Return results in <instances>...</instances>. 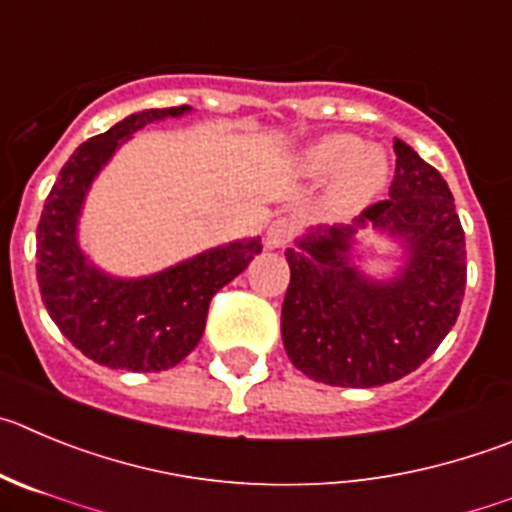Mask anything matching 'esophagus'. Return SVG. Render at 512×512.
Returning a JSON list of instances; mask_svg holds the SVG:
<instances>
[{"mask_svg": "<svg viewBox=\"0 0 512 512\" xmlns=\"http://www.w3.org/2000/svg\"><path fill=\"white\" fill-rule=\"evenodd\" d=\"M295 234V224L290 219L280 217L267 227L265 234V245L272 247V250H280V247H288L290 240H293Z\"/></svg>", "mask_w": 512, "mask_h": 512, "instance_id": "1", "label": "esophagus"}]
</instances>
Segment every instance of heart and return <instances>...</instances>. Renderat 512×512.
<instances>
[{
  "mask_svg": "<svg viewBox=\"0 0 512 512\" xmlns=\"http://www.w3.org/2000/svg\"><path fill=\"white\" fill-rule=\"evenodd\" d=\"M298 171L308 179L338 176L331 191V207L336 212H356L386 186L389 159L381 148H364L361 138L333 133L300 156Z\"/></svg>",
  "mask_w": 512,
  "mask_h": 512,
  "instance_id": "b5f03b06",
  "label": "heart"
}]
</instances>
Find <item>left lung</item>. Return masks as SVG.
<instances>
[{
    "label": "left lung",
    "mask_w": 512,
    "mask_h": 512,
    "mask_svg": "<svg viewBox=\"0 0 512 512\" xmlns=\"http://www.w3.org/2000/svg\"><path fill=\"white\" fill-rule=\"evenodd\" d=\"M394 154L389 199L366 207L353 227H318L285 250V351L323 384L369 389L412 374L460 315L467 250L450 186L399 138ZM366 223L408 240L410 265L394 284H371L347 262V240Z\"/></svg>",
    "instance_id": "8db88e82"
}]
</instances>
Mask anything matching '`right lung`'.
Returning a JSON list of instances; mask_svg holds the SVG:
<instances>
[{
	"mask_svg": "<svg viewBox=\"0 0 512 512\" xmlns=\"http://www.w3.org/2000/svg\"><path fill=\"white\" fill-rule=\"evenodd\" d=\"M189 111L154 108L88 138L62 166L37 224V283L47 313L75 348L108 369L166 371L199 343L219 288L262 250L260 240L202 252L143 280H113L95 270L75 242L83 197L100 166L146 123Z\"/></svg>",
	"mask_w": 512,
	"mask_h": 512,
	"instance_id": "1",
	"label": "right lung"
}]
</instances>
